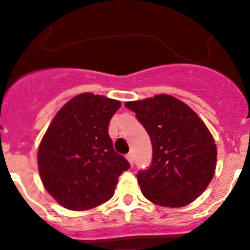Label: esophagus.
<instances>
[{
    "label": "esophagus",
    "mask_w": 250,
    "mask_h": 250,
    "mask_svg": "<svg viewBox=\"0 0 250 250\" xmlns=\"http://www.w3.org/2000/svg\"><path fill=\"white\" fill-rule=\"evenodd\" d=\"M125 158H127L128 162L130 163V166H133V163H134V158H133V155H132V153H128V155L125 156Z\"/></svg>",
    "instance_id": "34e87169"
}]
</instances>
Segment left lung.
<instances>
[{
  "instance_id": "obj_1",
  "label": "left lung",
  "mask_w": 250,
  "mask_h": 250,
  "mask_svg": "<svg viewBox=\"0 0 250 250\" xmlns=\"http://www.w3.org/2000/svg\"><path fill=\"white\" fill-rule=\"evenodd\" d=\"M150 135L152 161L139 170L143 195L170 208L188 206L202 195L216 166V145L191 107L167 94L125 103Z\"/></svg>"
}]
</instances>
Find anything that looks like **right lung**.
I'll return each instance as SVG.
<instances>
[{
    "label": "right lung",
    "instance_id": "right-lung-1",
    "mask_svg": "<svg viewBox=\"0 0 250 250\" xmlns=\"http://www.w3.org/2000/svg\"><path fill=\"white\" fill-rule=\"evenodd\" d=\"M117 100L82 93L62 107L37 153L41 180L58 203L87 210L109 201L118 176L130 167L115 151L109 123Z\"/></svg>",
    "mask_w": 250,
    "mask_h": 250
}]
</instances>
